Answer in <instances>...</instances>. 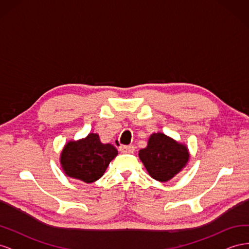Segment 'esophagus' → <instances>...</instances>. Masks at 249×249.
<instances>
[{
    "label": "esophagus",
    "mask_w": 249,
    "mask_h": 249,
    "mask_svg": "<svg viewBox=\"0 0 249 249\" xmlns=\"http://www.w3.org/2000/svg\"><path fill=\"white\" fill-rule=\"evenodd\" d=\"M119 151L122 153H125V154H130L135 151V147L133 145H120Z\"/></svg>",
    "instance_id": "esophagus-1"
}]
</instances>
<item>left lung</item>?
<instances>
[{
	"instance_id": "left-lung-1",
	"label": "left lung",
	"mask_w": 249,
	"mask_h": 249,
	"mask_svg": "<svg viewBox=\"0 0 249 249\" xmlns=\"http://www.w3.org/2000/svg\"><path fill=\"white\" fill-rule=\"evenodd\" d=\"M189 157L184 145L162 133L153 134L147 146L139 151V158L150 176L160 182H165L179 173Z\"/></svg>"
}]
</instances>
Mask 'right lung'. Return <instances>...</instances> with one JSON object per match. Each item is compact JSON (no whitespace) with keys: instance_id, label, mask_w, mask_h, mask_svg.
Instances as JSON below:
<instances>
[{"instance_id":"add662e5","label":"right lung","mask_w":249,"mask_h":249,"mask_svg":"<svg viewBox=\"0 0 249 249\" xmlns=\"http://www.w3.org/2000/svg\"><path fill=\"white\" fill-rule=\"evenodd\" d=\"M117 150L112 144H103L97 134L85 139L70 141L60 155V163L67 176L91 183L103 176Z\"/></svg>"}]
</instances>
